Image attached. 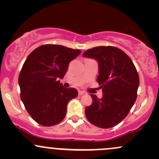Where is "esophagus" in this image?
<instances>
[{"label":"esophagus","instance_id":"esophagus-1","mask_svg":"<svg viewBox=\"0 0 159 159\" xmlns=\"http://www.w3.org/2000/svg\"><path fill=\"white\" fill-rule=\"evenodd\" d=\"M84 94H85V93L84 92V91H81V90L78 91V95H79V96H82V95Z\"/></svg>","mask_w":159,"mask_h":159}]
</instances>
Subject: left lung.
Segmentation results:
<instances>
[{"label":"left lung","mask_w":159,"mask_h":159,"mask_svg":"<svg viewBox=\"0 0 159 159\" xmlns=\"http://www.w3.org/2000/svg\"><path fill=\"white\" fill-rule=\"evenodd\" d=\"M84 57L98 63L97 82L102 98L91 94L93 102L85 109L87 119L102 129L114 127L123 120L136 101L139 75L131 58L114 46H98L84 52Z\"/></svg>","instance_id":"obj_1"}]
</instances>
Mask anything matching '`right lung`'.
I'll use <instances>...</instances> for the list:
<instances>
[{
  "instance_id": "1",
  "label": "right lung",
  "mask_w": 159,
  "mask_h": 159,
  "mask_svg": "<svg viewBox=\"0 0 159 159\" xmlns=\"http://www.w3.org/2000/svg\"><path fill=\"white\" fill-rule=\"evenodd\" d=\"M81 52L63 45H43L24 63L19 76L20 96L28 114L39 125L61 123L67 104L78 96L76 89L65 88L58 79L63 78L69 63Z\"/></svg>"
}]
</instances>
